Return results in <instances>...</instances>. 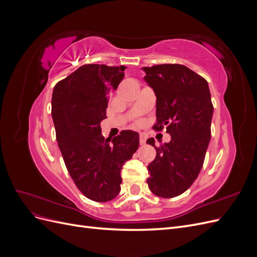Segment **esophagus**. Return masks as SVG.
Here are the masks:
<instances>
[{"label": "esophagus", "instance_id": "obj_1", "mask_svg": "<svg viewBox=\"0 0 257 257\" xmlns=\"http://www.w3.org/2000/svg\"><path fill=\"white\" fill-rule=\"evenodd\" d=\"M139 143H141V145H145L146 144V135L145 134H141L139 135Z\"/></svg>", "mask_w": 257, "mask_h": 257}]
</instances>
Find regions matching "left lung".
Returning <instances> with one entry per match:
<instances>
[{
	"instance_id": "1",
	"label": "left lung",
	"mask_w": 257,
	"mask_h": 257,
	"mask_svg": "<svg viewBox=\"0 0 257 257\" xmlns=\"http://www.w3.org/2000/svg\"><path fill=\"white\" fill-rule=\"evenodd\" d=\"M145 81L157 96L155 131L172 136L169 143L155 147L148 165L147 183L154 195L172 198L188 190L203 167L211 138L213 105L205 78L181 64H160L143 67Z\"/></svg>"
}]
</instances>
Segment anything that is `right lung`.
Instances as JSON below:
<instances>
[{
    "instance_id": "1",
    "label": "right lung",
    "mask_w": 257,
    "mask_h": 257,
    "mask_svg": "<svg viewBox=\"0 0 257 257\" xmlns=\"http://www.w3.org/2000/svg\"><path fill=\"white\" fill-rule=\"evenodd\" d=\"M125 68L85 64L59 81L52 92L51 114L65 166L83 195L98 203L118 195L122 166L139 146L137 132L122 131L111 141L100 128Z\"/></svg>"
}]
</instances>
